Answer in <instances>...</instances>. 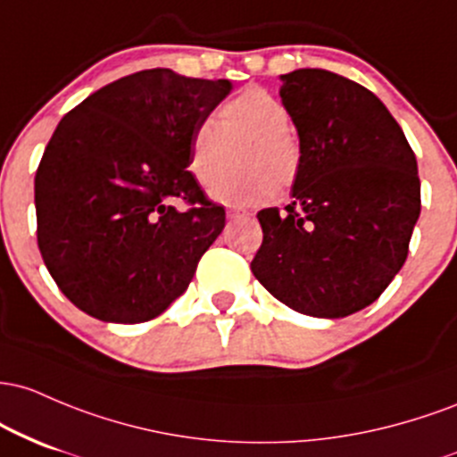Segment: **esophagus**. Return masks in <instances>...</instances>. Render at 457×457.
Segmentation results:
<instances>
[{"instance_id": "esophagus-1", "label": "esophagus", "mask_w": 457, "mask_h": 457, "mask_svg": "<svg viewBox=\"0 0 457 457\" xmlns=\"http://www.w3.org/2000/svg\"><path fill=\"white\" fill-rule=\"evenodd\" d=\"M244 215H250V213L244 212V209H237V207H228V209H227V218H230V220L244 218Z\"/></svg>"}]
</instances>
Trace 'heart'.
<instances>
[{"instance_id":"b5f03b06","label":"heart","mask_w":457,"mask_h":457,"mask_svg":"<svg viewBox=\"0 0 457 457\" xmlns=\"http://www.w3.org/2000/svg\"><path fill=\"white\" fill-rule=\"evenodd\" d=\"M287 107L263 88H245L224 101L218 122H198L189 137L187 166L203 187H212L232 162L239 145L243 170L212 189L213 201L250 207L270 201L276 186L289 187L302 168V148L289 131Z\"/></svg>"}]
</instances>
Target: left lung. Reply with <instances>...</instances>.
Returning a JSON list of instances; mask_svg holds the SVG:
<instances>
[{
    "mask_svg": "<svg viewBox=\"0 0 457 457\" xmlns=\"http://www.w3.org/2000/svg\"><path fill=\"white\" fill-rule=\"evenodd\" d=\"M302 168L294 201L256 213L250 270L276 300L311 317L365 309L406 263L421 213L417 157L386 105L324 69L280 75Z\"/></svg>",
    "mask_w": 457,
    "mask_h": 457,
    "instance_id": "obj_1",
    "label": "left lung"
}]
</instances>
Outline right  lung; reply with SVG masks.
<instances>
[{"instance_id": "right-lung-1", "label": "right lung", "mask_w": 457, "mask_h": 457, "mask_svg": "<svg viewBox=\"0 0 457 457\" xmlns=\"http://www.w3.org/2000/svg\"><path fill=\"white\" fill-rule=\"evenodd\" d=\"M230 90L148 69L92 92L55 127L34 179L36 235L77 309L142 324L187 289L227 220L187 170L189 137Z\"/></svg>"}]
</instances>
